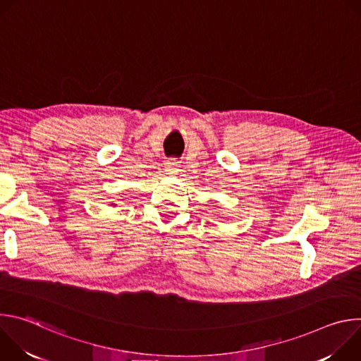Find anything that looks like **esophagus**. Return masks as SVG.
<instances>
[{
	"instance_id": "1",
	"label": "esophagus",
	"mask_w": 361,
	"mask_h": 361,
	"mask_svg": "<svg viewBox=\"0 0 361 361\" xmlns=\"http://www.w3.org/2000/svg\"><path fill=\"white\" fill-rule=\"evenodd\" d=\"M180 166H178V163L177 161H174V160H169L167 163H166V173L167 174H170V176H176L178 171H180V169H178Z\"/></svg>"
}]
</instances>
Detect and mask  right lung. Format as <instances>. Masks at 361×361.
I'll list each match as a JSON object with an SVG mask.
<instances>
[{
    "instance_id": "1",
    "label": "right lung",
    "mask_w": 361,
    "mask_h": 361,
    "mask_svg": "<svg viewBox=\"0 0 361 361\" xmlns=\"http://www.w3.org/2000/svg\"><path fill=\"white\" fill-rule=\"evenodd\" d=\"M111 205H114V204H111Z\"/></svg>"
}]
</instances>
